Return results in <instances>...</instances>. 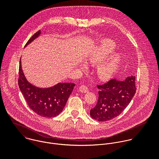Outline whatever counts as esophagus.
<instances>
[{
	"mask_svg": "<svg viewBox=\"0 0 159 159\" xmlns=\"http://www.w3.org/2000/svg\"><path fill=\"white\" fill-rule=\"evenodd\" d=\"M79 90L81 92V93H86L89 91V89L88 87H87L85 85H81L80 87H79Z\"/></svg>",
	"mask_w": 159,
	"mask_h": 159,
	"instance_id": "34e87169",
	"label": "esophagus"
}]
</instances>
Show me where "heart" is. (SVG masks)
<instances>
[{"instance_id":"b5f03b06","label":"heart","mask_w":159,"mask_h":159,"mask_svg":"<svg viewBox=\"0 0 159 159\" xmlns=\"http://www.w3.org/2000/svg\"><path fill=\"white\" fill-rule=\"evenodd\" d=\"M115 49L114 42L110 39H104L85 58L86 63L97 64L96 74L102 80L110 79L118 69L121 56L118 53L112 52Z\"/></svg>"}]
</instances>
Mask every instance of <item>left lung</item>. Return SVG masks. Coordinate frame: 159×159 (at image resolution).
Listing matches in <instances>:
<instances>
[{"label":"left lung","mask_w":159,"mask_h":159,"mask_svg":"<svg viewBox=\"0 0 159 159\" xmlns=\"http://www.w3.org/2000/svg\"><path fill=\"white\" fill-rule=\"evenodd\" d=\"M135 76L127 77L123 81L112 79L98 85L99 89L96 106L90 115L99 121H106L119 116L128 106L136 93Z\"/></svg>","instance_id":"1"}]
</instances>
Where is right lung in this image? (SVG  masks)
<instances>
[{
	"instance_id": "add662e5",
	"label": "right lung",
	"mask_w": 159,
	"mask_h": 159,
	"mask_svg": "<svg viewBox=\"0 0 159 159\" xmlns=\"http://www.w3.org/2000/svg\"><path fill=\"white\" fill-rule=\"evenodd\" d=\"M41 33V31L36 33L28 40L25 47L39 37ZM20 59L18 85L30 108L37 115L45 118L55 117L60 114L72 92L75 84L59 82L50 87H36L29 82L26 78L22 69Z\"/></svg>"
}]
</instances>
